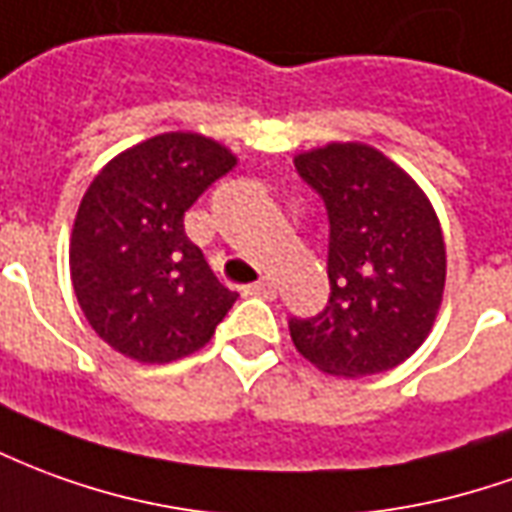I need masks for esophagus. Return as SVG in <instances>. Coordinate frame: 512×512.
<instances>
[{
    "instance_id": "34e87169",
    "label": "esophagus",
    "mask_w": 512,
    "mask_h": 512,
    "mask_svg": "<svg viewBox=\"0 0 512 512\" xmlns=\"http://www.w3.org/2000/svg\"><path fill=\"white\" fill-rule=\"evenodd\" d=\"M249 291L257 293V296H263V299H274V296H277V285H274L271 280H260V282H255Z\"/></svg>"
}]
</instances>
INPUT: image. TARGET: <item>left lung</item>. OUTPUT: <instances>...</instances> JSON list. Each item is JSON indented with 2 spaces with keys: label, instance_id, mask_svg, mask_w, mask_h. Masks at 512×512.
<instances>
[{
  "label": "left lung",
  "instance_id": "obj_1",
  "mask_svg": "<svg viewBox=\"0 0 512 512\" xmlns=\"http://www.w3.org/2000/svg\"><path fill=\"white\" fill-rule=\"evenodd\" d=\"M330 219V299L288 321L299 355L335 377L396 368L430 335L446 282V246L430 199L366 144L296 155Z\"/></svg>",
  "mask_w": 512,
  "mask_h": 512
}]
</instances>
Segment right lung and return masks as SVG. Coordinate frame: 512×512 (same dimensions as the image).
Instances as JSON below:
<instances>
[{"label": "right lung", "mask_w": 512, "mask_h": 512, "mask_svg": "<svg viewBox=\"0 0 512 512\" xmlns=\"http://www.w3.org/2000/svg\"><path fill=\"white\" fill-rule=\"evenodd\" d=\"M235 166L196 132H163L113 157L85 191L71 232V285L96 335L138 363L202 349L238 293L185 235V210Z\"/></svg>", "instance_id": "1"}]
</instances>
